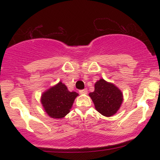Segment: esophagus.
<instances>
[{
	"instance_id": "1",
	"label": "esophagus",
	"mask_w": 160,
	"mask_h": 160,
	"mask_svg": "<svg viewBox=\"0 0 160 160\" xmlns=\"http://www.w3.org/2000/svg\"><path fill=\"white\" fill-rule=\"evenodd\" d=\"M87 92H88L87 89H82V90H80V94H82V95L87 94Z\"/></svg>"
}]
</instances>
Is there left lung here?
I'll list each match as a JSON object with an SVG mask.
<instances>
[{"label":"left lung","instance_id":"obj_1","mask_svg":"<svg viewBox=\"0 0 160 160\" xmlns=\"http://www.w3.org/2000/svg\"><path fill=\"white\" fill-rule=\"evenodd\" d=\"M96 111L110 117L119 111L123 101L122 92L112 82L100 79L95 83V90L89 94Z\"/></svg>","mask_w":160,"mask_h":160}]
</instances>
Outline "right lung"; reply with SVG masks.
<instances>
[{
    "label": "right lung",
    "mask_w": 160,
    "mask_h": 160,
    "mask_svg": "<svg viewBox=\"0 0 160 160\" xmlns=\"http://www.w3.org/2000/svg\"><path fill=\"white\" fill-rule=\"evenodd\" d=\"M78 95L76 92H70L67 86L60 81L43 92L40 102L49 117L62 119L69 113Z\"/></svg>",
    "instance_id": "1"
}]
</instances>
